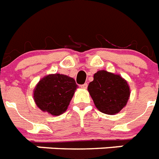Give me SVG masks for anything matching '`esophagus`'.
I'll return each instance as SVG.
<instances>
[{
    "mask_svg": "<svg viewBox=\"0 0 159 159\" xmlns=\"http://www.w3.org/2000/svg\"><path fill=\"white\" fill-rule=\"evenodd\" d=\"M80 88H82V89H86L88 88V84L87 83H85V84H84L80 85Z\"/></svg>",
    "mask_w": 159,
    "mask_h": 159,
    "instance_id": "34e87169",
    "label": "esophagus"
}]
</instances>
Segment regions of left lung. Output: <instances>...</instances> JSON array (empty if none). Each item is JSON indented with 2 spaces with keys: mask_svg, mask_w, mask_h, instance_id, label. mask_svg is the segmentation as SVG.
I'll use <instances>...</instances> for the list:
<instances>
[{
  "mask_svg": "<svg viewBox=\"0 0 159 159\" xmlns=\"http://www.w3.org/2000/svg\"><path fill=\"white\" fill-rule=\"evenodd\" d=\"M88 91L98 110L106 115H115L127 105L130 97L128 82L119 75L98 70L89 83Z\"/></svg>",
  "mask_w": 159,
  "mask_h": 159,
  "instance_id": "1",
  "label": "left lung"
}]
</instances>
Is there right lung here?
<instances>
[{
	"instance_id": "obj_1",
	"label": "right lung",
	"mask_w": 159,
	"mask_h": 159,
	"mask_svg": "<svg viewBox=\"0 0 159 159\" xmlns=\"http://www.w3.org/2000/svg\"><path fill=\"white\" fill-rule=\"evenodd\" d=\"M78 85L71 77L61 74L48 75L34 89V101L42 111L60 115L67 110Z\"/></svg>"
}]
</instances>
